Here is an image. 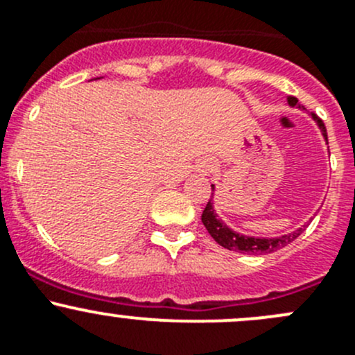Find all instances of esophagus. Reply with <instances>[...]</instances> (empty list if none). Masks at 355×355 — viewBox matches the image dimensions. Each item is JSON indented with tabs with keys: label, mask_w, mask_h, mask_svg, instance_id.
I'll return each instance as SVG.
<instances>
[{
	"label": "esophagus",
	"mask_w": 355,
	"mask_h": 355,
	"mask_svg": "<svg viewBox=\"0 0 355 355\" xmlns=\"http://www.w3.org/2000/svg\"><path fill=\"white\" fill-rule=\"evenodd\" d=\"M212 169H214V164H210V162H207L205 167H203V171H205V173H210Z\"/></svg>",
	"instance_id": "34e87169"
}]
</instances>
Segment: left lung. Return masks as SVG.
<instances>
[{
    "mask_svg": "<svg viewBox=\"0 0 355 355\" xmlns=\"http://www.w3.org/2000/svg\"><path fill=\"white\" fill-rule=\"evenodd\" d=\"M288 103L292 105V107H295V105L298 103V100L295 96H290ZM312 117H314V121L319 124V128H321L324 138L328 139L324 122H322L315 114H312ZM210 188L214 189V186H210ZM202 223H203V226L207 227V231L210 233V236H212L214 240L220 245V247L227 248V250L241 252V254H250V255L271 254V252L279 250V248H283V247H286L288 243H292L297 236H300L302 231H304V227H300V230H297V231H293V233L285 234V236H279V238L243 236V234H238V233H234V231H231L230 227L224 226L223 220L217 219L216 212H214V207H212V198L207 202L205 209H203Z\"/></svg>",
    "mask_w": 355,
    "mask_h": 355,
    "instance_id": "obj_1",
    "label": "left lung"
}]
</instances>
